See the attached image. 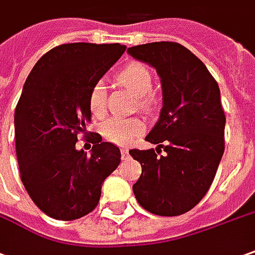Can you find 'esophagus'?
<instances>
[{
  "mask_svg": "<svg viewBox=\"0 0 255 255\" xmlns=\"http://www.w3.org/2000/svg\"><path fill=\"white\" fill-rule=\"evenodd\" d=\"M128 156H129V152H128L127 148H123L121 149V157H123V160H127Z\"/></svg>",
  "mask_w": 255,
  "mask_h": 255,
  "instance_id": "34e87169",
  "label": "esophagus"
}]
</instances>
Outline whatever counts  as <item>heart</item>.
I'll list each match as a JSON object with an SVG mask.
<instances>
[{
    "instance_id": "heart-1",
    "label": "heart",
    "mask_w": 255,
    "mask_h": 255,
    "mask_svg": "<svg viewBox=\"0 0 255 255\" xmlns=\"http://www.w3.org/2000/svg\"><path fill=\"white\" fill-rule=\"evenodd\" d=\"M123 84L128 86L139 98V106L143 110L150 112L155 106V98L152 96L153 89V75L148 67L143 64L134 62L123 69L120 74ZM106 85L99 81L92 86L88 96V107L93 117H103L107 112L106 103ZM143 131V123L138 119H110L103 124L102 132L109 142L114 145L126 146L134 141Z\"/></svg>"
}]
</instances>
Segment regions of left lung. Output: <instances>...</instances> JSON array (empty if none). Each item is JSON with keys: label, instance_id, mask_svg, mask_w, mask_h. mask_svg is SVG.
I'll list each match as a JSON object with an SVG mask.
<instances>
[{"label": "left lung", "instance_id": "obj_1", "mask_svg": "<svg viewBox=\"0 0 255 255\" xmlns=\"http://www.w3.org/2000/svg\"><path fill=\"white\" fill-rule=\"evenodd\" d=\"M127 53L156 69L163 95L159 120L145 138L156 143V152L129 150L142 166L135 198L150 214H186L205 197L225 152L219 86L205 64L178 43H148ZM160 147L164 155H157Z\"/></svg>", "mask_w": 255, "mask_h": 255}]
</instances>
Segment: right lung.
Returning a JSON list of instances; mask_svg holds the SVG:
<instances>
[{
    "label": "right lung",
    "instance_id": "obj_1",
    "mask_svg": "<svg viewBox=\"0 0 255 255\" xmlns=\"http://www.w3.org/2000/svg\"><path fill=\"white\" fill-rule=\"evenodd\" d=\"M126 46L69 43L41 57L26 79L15 109L20 180L50 218L75 221L92 212L102 184L120 164V149L95 134L91 155L77 149L92 114L88 96Z\"/></svg>",
    "mask_w": 255,
    "mask_h": 255
}]
</instances>
